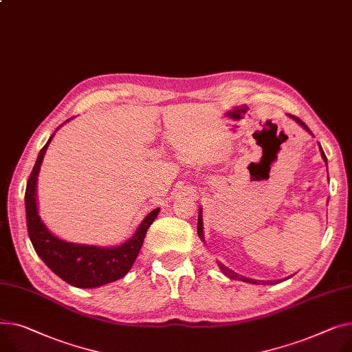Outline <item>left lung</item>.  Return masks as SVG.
Returning a JSON list of instances; mask_svg holds the SVG:
<instances>
[{"instance_id": "8db88e82", "label": "left lung", "mask_w": 352, "mask_h": 352, "mask_svg": "<svg viewBox=\"0 0 352 352\" xmlns=\"http://www.w3.org/2000/svg\"><path fill=\"white\" fill-rule=\"evenodd\" d=\"M293 120H296L301 127H304L306 129L309 133H311L310 131V129L304 124L298 117H296V116H292V114H289ZM320 150H321V155H322V158H324V161L327 162V157H325V154H324V151H322V148H321V146H320ZM198 236L201 238V241H205L204 239V226H202V209H199V214H198ZM218 266L221 267V270L223 272V274H226L228 277H230V278H233V280H242V282H246V283H252V285H261L259 282H257V280H254V278H248V277H245V276H239L238 273H235L233 270H230V269H228L225 265H222L221 262H218ZM266 285H276L277 282H265Z\"/></svg>"}]
</instances>
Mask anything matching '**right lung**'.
Wrapping results in <instances>:
<instances>
[{"instance_id":"1","label":"right lung","mask_w":352,"mask_h":352,"mask_svg":"<svg viewBox=\"0 0 352 352\" xmlns=\"http://www.w3.org/2000/svg\"><path fill=\"white\" fill-rule=\"evenodd\" d=\"M67 122V120H66ZM54 134L50 137L38 154L35 166L27 182L25 210L28 235L38 256L56 276L70 286L79 289H93L124 277L135 262L140 249L143 246L147 229L157 218L160 208L143 219L134 235L120 246L100 248L65 242L54 236L45 226L38 214L36 205V179L41 164Z\"/></svg>"}]
</instances>
